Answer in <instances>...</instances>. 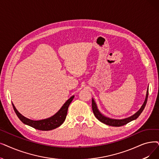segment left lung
Wrapping results in <instances>:
<instances>
[{"instance_id":"1","label":"left lung","mask_w":159,"mask_h":159,"mask_svg":"<svg viewBox=\"0 0 159 159\" xmlns=\"http://www.w3.org/2000/svg\"><path fill=\"white\" fill-rule=\"evenodd\" d=\"M148 89H149V88H148V89H147L146 99H145V101L143 103V105H142L141 108H140L139 111H137L134 114L129 117V118H126L124 119H120V120L119 119H113V118H108V117H107L105 115H103L99 110L95 101H94L93 98H92V110H93V112L95 116V118L98 120H99L101 122L105 123V124H106V125H109V126L120 127V126H123L124 125H126L127 123L132 121L139 118V116L142 112V111L143 110L145 107H146V105L147 103L148 98Z\"/></svg>"}]
</instances>
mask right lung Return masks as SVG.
<instances>
[{
    "instance_id": "obj_1",
    "label": "right lung",
    "mask_w": 159,
    "mask_h": 159,
    "mask_svg": "<svg viewBox=\"0 0 159 159\" xmlns=\"http://www.w3.org/2000/svg\"><path fill=\"white\" fill-rule=\"evenodd\" d=\"M74 97L75 96L73 95L68 100H67V101L56 114L50 117V118L41 120H32L26 118V117L18 112V110L16 109L14 105L13 104V102L12 105L17 117L25 125L40 130H51L60 127L64 123L67 114L68 107L73 101Z\"/></svg>"
}]
</instances>
